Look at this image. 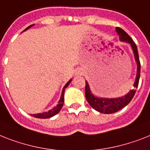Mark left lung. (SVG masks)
Wrapping results in <instances>:
<instances>
[{
	"instance_id": "obj_1",
	"label": "left lung",
	"mask_w": 150,
	"mask_h": 150,
	"mask_svg": "<svg viewBox=\"0 0 150 150\" xmlns=\"http://www.w3.org/2000/svg\"><path fill=\"white\" fill-rule=\"evenodd\" d=\"M115 30L117 31L118 35H119V38L121 41H126L132 46L133 52H134L135 59L137 62V75H136V81H135L134 84V88L131 90L126 96L118 98H109H109H96L91 93L87 81H86L85 92H86V100L93 109L99 112L105 113V114H110V113L115 112L122 109L123 107L127 105L130 103V101L132 100L133 96H135L136 88L138 87L139 77H140V61H139V58L138 50H137L136 43L130 38L129 35L122 28L117 27Z\"/></svg>"
}]
</instances>
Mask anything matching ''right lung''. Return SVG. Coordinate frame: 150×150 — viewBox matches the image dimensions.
<instances>
[{"mask_svg": "<svg viewBox=\"0 0 150 150\" xmlns=\"http://www.w3.org/2000/svg\"><path fill=\"white\" fill-rule=\"evenodd\" d=\"M32 25L33 24H31V25H30L29 27H28L24 31H26L27 29H28L29 28H31ZM71 80L68 81L66 85L64 86V87L63 88L62 92V96H61V98H60V100H59V102H58V104L57 105V106L53 108V109H51V110L48 111V112H44V113H38V114H34V115H32V116H34V117L35 118H38V119H47V118L52 117V116L55 115L56 114H58V113L60 112L61 109H62V108L63 106V104H64V90H65V88L68 87V86H69V83L71 82Z\"/></svg>", "mask_w": 150, "mask_h": 150, "instance_id": "right-lung-1", "label": "right lung"}]
</instances>
